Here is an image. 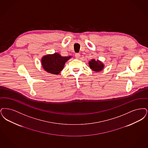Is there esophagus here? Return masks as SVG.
Returning a JSON list of instances; mask_svg holds the SVG:
<instances>
[{
	"instance_id": "1",
	"label": "esophagus",
	"mask_w": 148,
	"mask_h": 148,
	"mask_svg": "<svg viewBox=\"0 0 148 148\" xmlns=\"http://www.w3.org/2000/svg\"><path fill=\"white\" fill-rule=\"evenodd\" d=\"M80 54L79 53H76L75 54V57L76 58H80Z\"/></svg>"
}]
</instances>
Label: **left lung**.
I'll return each instance as SVG.
<instances>
[{
	"label": "left lung",
	"instance_id": "8db88e82",
	"mask_svg": "<svg viewBox=\"0 0 148 148\" xmlns=\"http://www.w3.org/2000/svg\"><path fill=\"white\" fill-rule=\"evenodd\" d=\"M89 66L92 71L95 72H100L102 71L104 67V64L103 62L99 60H96L92 59L88 62Z\"/></svg>",
	"mask_w": 148,
	"mask_h": 148
}]
</instances>
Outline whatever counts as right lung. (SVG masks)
Here are the masks:
<instances>
[{
    "label": "right lung",
    "instance_id": "obj_1",
    "mask_svg": "<svg viewBox=\"0 0 148 148\" xmlns=\"http://www.w3.org/2000/svg\"><path fill=\"white\" fill-rule=\"evenodd\" d=\"M72 58L69 56H62L58 53L48 54L41 58V64L44 70L48 73L58 75L64 67L65 63Z\"/></svg>",
    "mask_w": 148,
    "mask_h": 148
}]
</instances>
